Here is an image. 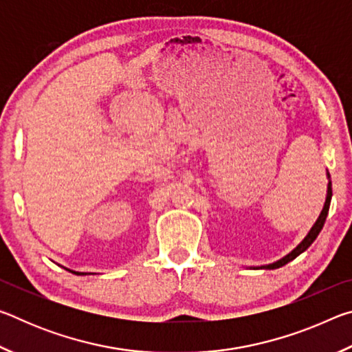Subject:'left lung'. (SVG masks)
Here are the masks:
<instances>
[{
	"instance_id": "obj_1",
	"label": "left lung",
	"mask_w": 352,
	"mask_h": 352,
	"mask_svg": "<svg viewBox=\"0 0 352 352\" xmlns=\"http://www.w3.org/2000/svg\"><path fill=\"white\" fill-rule=\"evenodd\" d=\"M327 190H326V200H324V206L323 210H321L318 219L315 220V223L312 225V228L309 230V233L306 234L305 239H302L298 245L292 250L289 254H285L284 258H281L276 262H272V264H267V265H259V267H252V269H267V270H273V269H279V267H283L287 264V262L294 261L296 256H300L301 253H305L306 250L312 245L314 241L317 239V236L320 234V231L323 230V225L326 222V217H327V212H329V206H331V199H332V183H331V175L329 172H327Z\"/></svg>"
}]
</instances>
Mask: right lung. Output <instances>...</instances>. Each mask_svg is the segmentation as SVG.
Returning a JSON list of instances; mask_svg holds the SVG:
<instances>
[{
	"label": "right lung",
	"mask_w": 352,
	"mask_h": 352,
	"mask_svg": "<svg viewBox=\"0 0 352 352\" xmlns=\"http://www.w3.org/2000/svg\"><path fill=\"white\" fill-rule=\"evenodd\" d=\"M65 269V267H63ZM65 270H68V272H71V273H76V275H87V273H80V272H74V270H69V269H65Z\"/></svg>",
	"instance_id": "right-lung-1"
}]
</instances>
